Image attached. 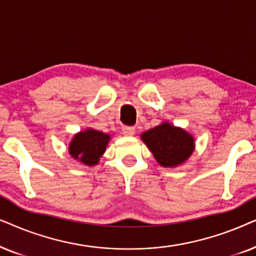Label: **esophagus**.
Returning a JSON list of instances; mask_svg holds the SVG:
<instances>
[{
  "mask_svg": "<svg viewBox=\"0 0 256 256\" xmlns=\"http://www.w3.org/2000/svg\"><path fill=\"white\" fill-rule=\"evenodd\" d=\"M122 134L125 136H134V126H124V128H122Z\"/></svg>",
  "mask_w": 256,
  "mask_h": 256,
  "instance_id": "obj_1",
  "label": "esophagus"
}]
</instances>
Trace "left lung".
Segmentation results:
<instances>
[{
	"label": "left lung",
	"mask_w": 256,
	"mask_h": 256,
	"mask_svg": "<svg viewBox=\"0 0 256 256\" xmlns=\"http://www.w3.org/2000/svg\"><path fill=\"white\" fill-rule=\"evenodd\" d=\"M140 138L164 168L182 165L194 151L192 134L168 122L142 134Z\"/></svg>",
	"instance_id": "8db88e82"
}]
</instances>
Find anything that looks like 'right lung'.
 Segmentation results:
<instances>
[{
	"label": "right lung",
	"mask_w": 256,
	"mask_h": 256,
	"mask_svg": "<svg viewBox=\"0 0 256 256\" xmlns=\"http://www.w3.org/2000/svg\"><path fill=\"white\" fill-rule=\"evenodd\" d=\"M110 139L111 137L108 134L86 128L74 134L70 142L69 153L74 159L83 162L84 165L94 166L100 162Z\"/></svg>",
	"instance_id": "add662e5"
}]
</instances>
